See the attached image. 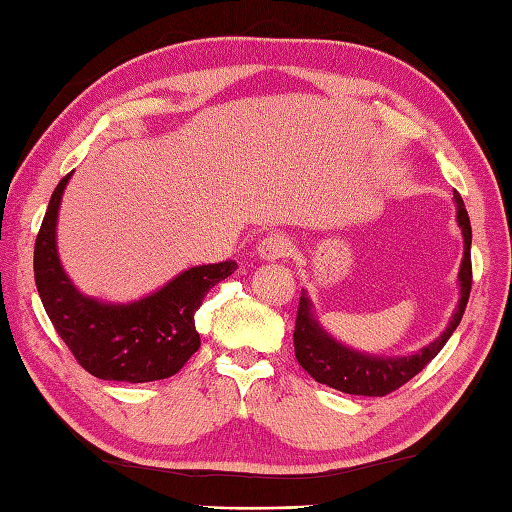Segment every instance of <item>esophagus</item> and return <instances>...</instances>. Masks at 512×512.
<instances>
[{
	"mask_svg": "<svg viewBox=\"0 0 512 512\" xmlns=\"http://www.w3.org/2000/svg\"><path fill=\"white\" fill-rule=\"evenodd\" d=\"M292 242L290 237L284 233H270L259 242V257L266 259V262H277V259H284L290 255Z\"/></svg>",
	"mask_w": 512,
	"mask_h": 512,
	"instance_id": "obj_1",
	"label": "esophagus"
}]
</instances>
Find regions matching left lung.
I'll return each instance as SVG.
<instances>
[{
    "mask_svg": "<svg viewBox=\"0 0 512 512\" xmlns=\"http://www.w3.org/2000/svg\"><path fill=\"white\" fill-rule=\"evenodd\" d=\"M455 206H458V224L464 235V257L460 266V301L458 308L453 312V319L449 321L447 330H444L436 341L422 347L411 356H372L363 352H354L350 347L334 341L332 336L325 332L319 321L312 314V303L306 292L299 297V310H297V323H295V356L299 365L317 380L321 385H328L332 389H339L343 394L354 396H387L396 391L405 383L422 372L438 352L447 345L449 336L458 328L462 321V314L466 310L473 284V268H471V220L466 213L464 200L460 193L453 195Z\"/></svg>",
    "mask_w": 512,
    "mask_h": 512,
    "instance_id": "1",
    "label": "left lung"
}]
</instances>
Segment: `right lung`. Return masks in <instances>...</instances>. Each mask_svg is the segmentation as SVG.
Here are the masks:
<instances>
[{
  "instance_id": "right-lung-1",
  "label": "right lung",
  "mask_w": 512,
  "mask_h": 512,
  "mask_svg": "<svg viewBox=\"0 0 512 512\" xmlns=\"http://www.w3.org/2000/svg\"><path fill=\"white\" fill-rule=\"evenodd\" d=\"M52 191L35 242V284L54 330L79 365L96 378L151 383L178 374L200 350L195 310L209 290L235 273V262L184 270L154 295L132 303L85 297L63 273L57 253V215L65 184Z\"/></svg>"
}]
</instances>
